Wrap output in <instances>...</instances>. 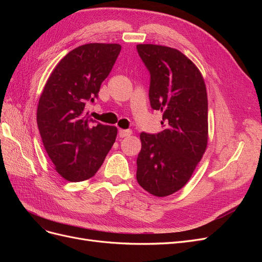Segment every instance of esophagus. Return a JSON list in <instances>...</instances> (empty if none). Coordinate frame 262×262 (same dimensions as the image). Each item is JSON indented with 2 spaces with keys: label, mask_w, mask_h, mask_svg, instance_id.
I'll return each mask as SVG.
<instances>
[{
  "label": "esophagus",
  "mask_w": 262,
  "mask_h": 262,
  "mask_svg": "<svg viewBox=\"0 0 262 262\" xmlns=\"http://www.w3.org/2000/svg\"><path fill=\"white\" fill-rule=\"evenodd\" d=\"M118 133H119V137H120V138H125V137H128V136H131V134H132V131H131V130L119 129Z\"/></svg>",
  "instance_id": "esophagus-1"
}]
</instances>
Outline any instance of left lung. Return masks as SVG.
I'll return each mask as SVG.
<instances>
[{"mask_svg": "<svg viewBox=\"0 0 262 262\" xmlns=\"http://www.w3.org/2000/svg\"><path fill=\"white\" fill-rule=\"evenodd\" d=\"M150 82V107L163 113L164 130L142 132L139 185L155 196L175 193L189 181L208 145V95L202 74L179 50L138 45Z\"/></svg>", "mask_w": 262, "mask_h": 262, "instance_id": "8db88e82", "label": "left lung"}]
</instances>
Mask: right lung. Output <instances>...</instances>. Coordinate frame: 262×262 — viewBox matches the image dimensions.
Wrapping results in <instances>:
<instances>
[{"label": "right lung", "instance_id": "obj_1", "mask_svg": "<svg viewBox=\"0 0 262 262\" xmlns=\"http://www.w3.org/2000/svg\"><path fill=\"white\" fill-rule=\"evenodd\" d=\"M120 50L118 43L77 47L54 68L39 98L37 124L43 146L68 181L92 178L115 143L116 126L92 124L85 105L97 98Z\"/></svg>", "mask_w": 262, "mask_h": 262}]
</instances>
